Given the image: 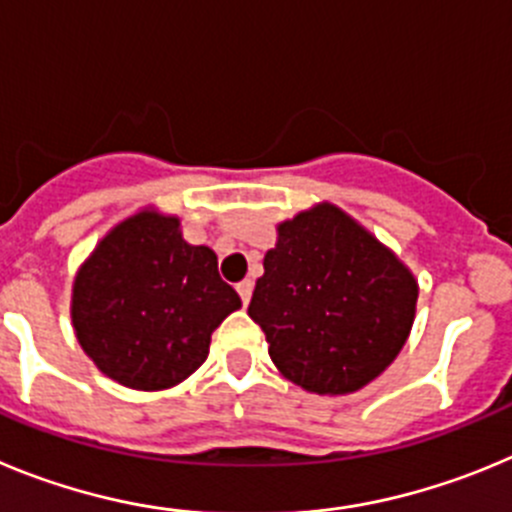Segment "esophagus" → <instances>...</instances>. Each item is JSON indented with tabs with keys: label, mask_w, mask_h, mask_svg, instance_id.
Instances as JSON below:
<instances>
[{
	"label": "esophagus",
	"mask_w": 512,
	"mask_h": 512,
	"mask_svg": "<svg viewBox=\"0 0 512 512\" xmlns=\"http://www.w3.org/2000/svg\"><path fill=\"white\" fill-rule=\"evenodd\" d=\"M252 288H255V283H252V280H242V283L237 285V293H239V298H242V303H250V298H252Z\"/></svg>",
	"instance_id": "esophagus-1"
}]
</instances>
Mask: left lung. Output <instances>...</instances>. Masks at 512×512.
Returning a JSON list of instances; mask_svg holds the SVG:
<instances>
[{
  "instance_id": "1",
  "label": "left lung",
  "mask_w": 512,
  "mask_h": 512,
  "mask_svg": "<svg viewBox=\"0 0 512 512\" xmlns=\"http://www.w3.org/2000/svg\"><path fill=\"white\" fill-rule=\"evenodd\" d=\"M247 313L290 382L319 395L354 393L398 357L418 285L408 267L336 206L278 227Z\"/></svg>"
}]
</instances>
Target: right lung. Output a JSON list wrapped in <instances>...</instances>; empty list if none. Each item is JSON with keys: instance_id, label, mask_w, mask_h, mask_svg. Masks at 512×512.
<instances>
[{"instance_id": "right-lung-1", "label": "right lung", "mask_w": 512, "mask_h": 512, "mask_svg": "<svg viewBox=\"0 0 512 512\" xmlns=\"http://www.w3.org/2000/svg\"><path fill=\"white\" fill-rule=\"evenodd\" d=\"M176 216L140 211L101 239L73 283L78 344L104 375L135 390L173 388L209 357L211 334L242 306L209 247Z\"/></svg>"}]
</instances>
